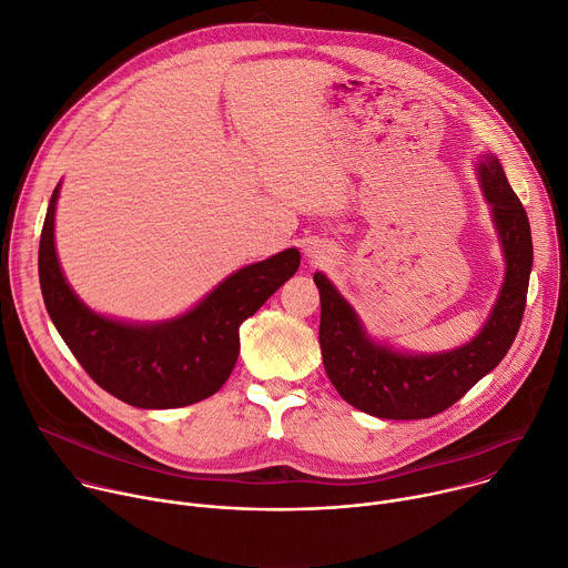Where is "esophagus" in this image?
Returning <instances> with one entry per match:
<instances>
[{"label":"esophagus","mask_w":568,"mask_h":568,"mask_svg":"<svg viewBox=\"0 0 568 568\" xmlns=\"http://www.w3.org/2000/svg\"><path fill=\"white\" fill-rule=\"evenodd\" d=\"M307 255H313L315 261H320V263H324V261H328V257H331L328 251H326V248H320V246H317V248H307Z\"/></svg>","instance_id":"34e87169"}]
</instances>
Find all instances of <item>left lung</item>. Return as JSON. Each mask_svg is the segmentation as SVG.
<instances>
[{
	"label": "left lung",
	"instance_id": "obj_1",
	"mask_svg": "<svg viewBox=\"0 0 568 568\" xmlns=\"http://www.w3.org/2000/svg\"><path fill=\"white\" fill-rule=\"evenodd\" d=\"M478 179L491 205L505 255V281L483 331L459 348L412 355L376 344L351 303L322 274L320 346L324 369L353 407L381 419H428L439 415L487 376L519 333L532 270V235L526 209L491 153L478 163Z\"/></svg>",
	"mask_w": 568,
	"mask_h": 568
}]
</instances>
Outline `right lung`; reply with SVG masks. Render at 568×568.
Instances as JSON below:
<instances>
[{
    "label": "right lung",
    "mask_w": 568,
    "mask_h": 568,
    "mask_svg": "<svg viewBox=\"0 0 568 568\" xmlns=\"http://www.w3.org/2000/svg\"><path fill=\"white\" fill-rule=\"evenodd\" d=\"M61 183L49 199L38 248L44 307L88 376L115 398L142 409H172L213 396L240 353V324L251 317L301 263L285 248L231 274L190 313L159 324L101 317L68 285L54 246Z\"/></svg>",
    "instance_id": "add662e5"
}]
</instances>
